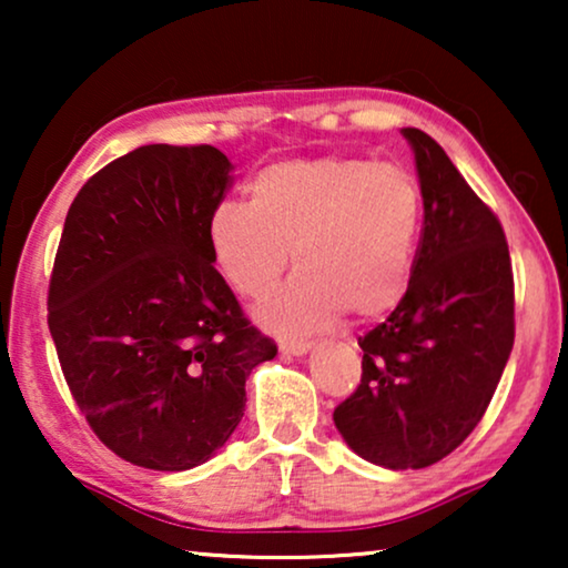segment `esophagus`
<instances>
[{
	"instance_id": "obj_1",
	"label": "esophagus",
	"mask_w": 568,
	"mask_h": 568,
	"mask_svg": "<svg viewBox=\"0 0 568 568\" xmlns=\"http://www.w3.org/2000/svg\"><path fill=\"white\" fill-rule=\"evenodd\" d=\"M278 348H282V354L290 356H307L315 348V344H310V341H282Z\"/></svg>"
}]
</instances>
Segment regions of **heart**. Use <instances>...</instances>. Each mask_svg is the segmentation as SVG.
Masks as SVG:
<instances>
[{
	"mask_svg": "<svg viewBox=\"0 0 568 568\" xmlns=\"http://www.w3.org/2000/svg\"><path fill=\"white\" fill-rule=\"evenodd\" d=\"M251 204L222 201L206 220L212 261L232 290L261 300L290 263L300 271L258 310L276 331H313L400 305L424 224L416 175L362 158L278 160L253 175Z\"/></svg>",
	"mask_w": 568,
	"mask_h": 568,
	"instance_id": "heart-1",
	"label": "heart"
}]
</instances>
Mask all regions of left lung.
Returning <instances> with one entry per match:
<instances>
[{
    "label": "left lung",
    "instance_id": "obj_1",
    "mask_svg": "<svg viewBox=\"0 0 568 568\" xmlns=\"http://www.w3.org/2000/svg\"><path fill=\"white\" fill-rule=\"evenodd\" d=\"M424 196L406 297L359 338L362 383L333 410L348 447L390 470L447 457L476 429L515 344L509 247L491 209L418 129H400Z\"/></svg>",
    "mask_w": 568,
    "mask_h": 568
}]
</instances>
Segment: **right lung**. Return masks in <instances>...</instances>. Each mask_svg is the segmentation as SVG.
<instances>
[{
    "instance_id": "right-lung-1",
    "label": "right lung",
    "mask_w": 568,
    "mask_h": 568,
    "mask_svg": "<svg viewBox=\"0 0 568 568\" xmlns=\"http://www.w3.org/2000/svg\"><path fill=\"white\" fill-rule=\"evenodd\" d=\"M230 173L216 146H139L82 185L61 232L49 290L61 372L98 439L150 470L214 457L243 418L245 379L276 356L209 253Z\"/></svg>"
}]
</instances>
